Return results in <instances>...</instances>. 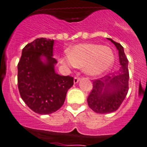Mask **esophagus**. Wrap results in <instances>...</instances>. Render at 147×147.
I'll return each instance as SVG.
<instances>
[{"instance_id":"obj_1","label":"esophagus","mask_w":147,"mask_h":147,"mask_svg":"<svg viewBox=\"0 0 147 147\" xmlns=\"http://www.w3.org/2000/svg\"><path fill=\"white\" fill-rule=\"evenodd\" d=\"M80 78L75 77L74 79V84H77V83L80 82Z\"/></svg>"}]
</instances>
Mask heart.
<instances>
[{
  "label": "heart",
  "mask_w": 147,
  "mask_h": 147,
  "mask_svg": "<svg viewBox=\"0 0 147 147\" xmlns=\"http://www.w3.org/2000/svg\"><path fill=\"white\" fill-rule=\"evenodd\" d=\"M67 67H82L86 74L97 76L112 67L114 54L108 47L98 44H79L68 51V56L60 59Z\"/></svg>",
  "instance_id": "heart-1"
}]
</instances>
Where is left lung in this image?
<instances>
[{
	"label": "left lung",
	"mask_w": 147,
	"mask_h": 147,
	"mask_svg": "<svg viewBox=\"0 0 147 147\" xmlns=\"http://www.w3.org/2000/svg\"><path fill=\"white\" fill-rule=\"evenodd\" d=\"M119 51L120 68L117 73L93 82V90L88 97V104L97 113H110L117 110L125 98L129 88L128 59L124 48L112 39L107 38Z\"/></svg>",
	"instance_id": "left-lung-1"
}]
</instances>
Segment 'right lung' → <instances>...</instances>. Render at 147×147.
Returning a JSON list of instances; mask_svg holds the SVG:
<instances>
[{"label":"right lung","instance_id":"add662e5","mask_svg":"<svg viewBox=\"0 0 147 147\" xmlns=\"http://www.w3.org/2000/svg\"><path fill=\"white\" fill-rule=\"evenodd\" d=\"M54 40L37 38L22 51L18 65L20 96L34 112L46 115L56 112L64 104L74 78L55 72L53 58Z\"/></svg>","mask_w":147,"mask_h":147}]
</instances>
